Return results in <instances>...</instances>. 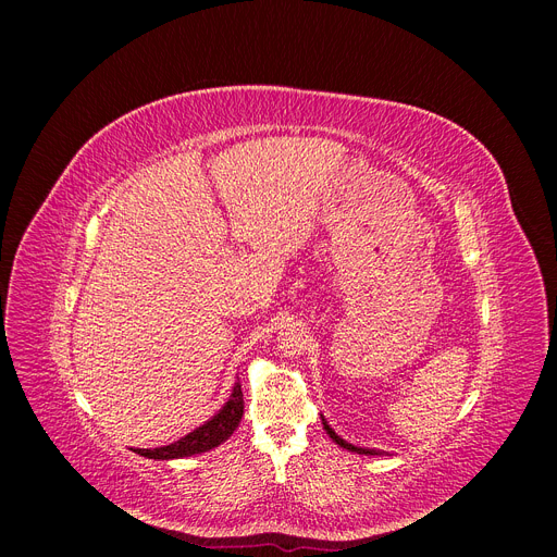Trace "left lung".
Returning a JSON list of instances; mask_svg holds the SVG:
<instances>
[{
  "mask_svg": "<svg viewBox=\"0 0 557 557\" xmlns=\"http://www.w3.org/2000/svg\"><path fill=\"white\" fill-rule=\"evenodd\" d=\"M323 418V416H320ZM323 429L330 433V437L332 441L338 445V447H343V449H349V451H357V454H366V456H382V454H386V451H382V449H368V447H357V445H352V443H347V441H343V437L327 424V420L323 418Z\"/></svg>",
  "mask_w": 557,
  "mask_h": 557,
  "instance_id": "8db88e82",
  "label": "left lung"
}]
</instances>
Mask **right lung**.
<instances>
[{
  "mask_svg": "<svg viewBox=\"0 0 557 557\" xmlns=\"http://www.w3.org/2000/svg\"><path fill=\"white\" fill-rule=\"evenodd\" d=\"M242 418H244V393H242V384L237 382L230 393V399L221 406V411L214 413L198 429H194L191 433H187L185 437H181V441L164 447H156V449H133V451L153 460H173V458H187L194 454H205L225 443L234 433V429L239 426Z\"/></svg>",
  "mask_w": 557,
  "mask_h": 557,
  "instance_id": "1",
  "label": "right lung"
}]
</instances>
